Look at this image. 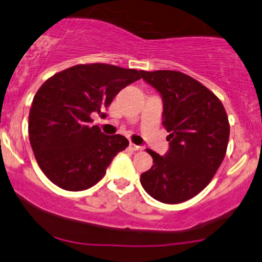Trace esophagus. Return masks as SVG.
Instances as JSON below:
<instances>
[{"label": "esophagus", "instance_id": "34e87169", "mask_svg": "<svg viewBox=\"0 0 262 262\" xmlns=\"http://www.w3.org/2000/svg\"><path fill=\"white\" fill-rule=\"evenodd\" d=\"M129 149H130L132 152H137V150L142 149V147H140V145H137V144H133V143H130V144H129Z\"/></svg>", "mask_w": 262, "mask_h": 262}]
</instances>
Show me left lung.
<instances>
[{
  "label": "left lung",
  "instance_id": "1",
  "mask_svg": "<svg viewBox=\"0 0 262 262\" xmlns=\"http://www.w3.org/2000/svg\"><path fill=\"white\" fill-rule=\"evenodd\" d=\"M142 78L162 96L169 149L164 157L147 149L154 164L142 173L140 183L159 202H184L210 183L224 161L230 137L227 114L211 90L186 74L142 71Z\"/></svg>",
  "mask_w": 262,
  "mask_h": 262
}]
</instances>
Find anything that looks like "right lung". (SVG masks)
I'll return each mask as SVG.
<instances>
[{
    "label": "right lung",
    "mask_w": 262,
    "mask_h": 262,
    "mask_svg": "<svg viewBox=\"0 0 262 262\" xmlns=\"http://www.w3.org/2000/svg\"><path fill=\"white\" fill-rule=\"evenodd\" d=\"M142 71L109 64L75 65L37 90L29 114V137L41 170L66 191H84L104 177L113 158L129 145L105 136L92 117L105 118L114 96L139 80Z\"/></svg>",
    "instance_id": "right-lung-1"
}]
</instances>
